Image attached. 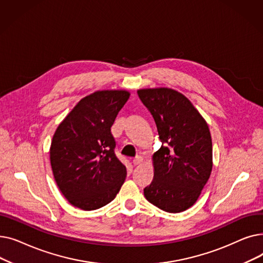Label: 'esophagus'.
I'll return each mask as SVG.
<instances>
[{
	"instance_id": "obj_1",
	"label": "esophagus",
	"mask_w": 263,
	"mask_h": 263,
	"mask_svg": "<svg viewBox=\"0 0 263 263\" xmlns=\"http://www.w3.org/2000/svg\"><path fill=\"white\" fill-rule=\"evenodd\" d=\"M132 162H133L134 165H140V164L143 163V158H142L141 156H137V157H135V158L133 159Z\"/></svg>"
}]
</instances>
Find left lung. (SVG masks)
<instances>
[{"label":"left lung","instance_id":"8db88e82","mask_svg":"<svg viewBox=\"0 0 263 263\" xmlns=\"http://www.w3.org/2000/svg\"><path fill=\"white\" fill-rule=\"evenodd\" d=\"M137 95L162 142L154 155L155 179L144 195L163 211L182 212L196 202L212 171L209 127L186 97L174 89H141Z\"/></svg>","mask_w":263,"mask_h":263}]
</instances>
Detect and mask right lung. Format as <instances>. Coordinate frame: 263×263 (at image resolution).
Listing matches in <instances>:
<instances>
[{"label": "right lung", "instance_id": "obj_1", "mask_svg": "<svg viewBox=\"0 0 263 263\" xmlns=\"http://www.w3.org/2000/svg\"><path fill=\"white\" fill-rule=\"evenodd\" d=\"M130 93L102 90L83 98L53 135L50 149L55 181L65 198L85 211L112 201L127 176L110 132Z\"/></svg>", "mask_w": 263, "mask_h": 263}]
</instances>
